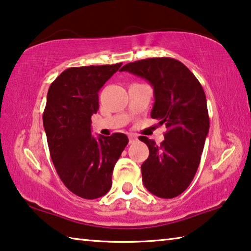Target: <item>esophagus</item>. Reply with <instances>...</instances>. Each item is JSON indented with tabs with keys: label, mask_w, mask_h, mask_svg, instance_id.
<instances>
[{
	"label": "esophagus",
	"mask_w": 251,
	"mask_h": 251,
	"mask_svg": "<svg viewBox=\"0 0 251 251\" xmlns=\"http://www.w3.org/2000/svg\"><path fill=\"white\" fill-rule=\"evenodd\" d=\"M128 138H129V144H133L135 142H137V137H136V136L133 135V134L129 135Z\"/></svg>",
	"instance_id": "34e87169"
}]
</instances>
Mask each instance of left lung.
<instances>
[{"label":"left lung","instance_id":"1","mask_svg":"<svg viewBox=\"0 0 251 251\" xmlns=\"http://www.w3.org/2000/svg\"><path fill=\"white\" fill-rule=\"evenodd\" d=\"M126 71L147 79L154 88L151 118L166 125L160 145L141 136L150 156L142 165L144 186L160 198H174L193 181L209 130L207 101L201 84L181 62L152 57L128 63Z\"/></svg>","mask_w":251,"mask_h":251}]
</instances>
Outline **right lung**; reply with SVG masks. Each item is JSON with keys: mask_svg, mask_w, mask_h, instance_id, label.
<instances>
[{"mask_svg": "<svg viewBox=\"0 0 251 251\" xmlns=\"http://www.w3.org/2000/svg\"><path fill=\"white\" fill-rule=\"evenodd\" d=\"M121 66L71 67L48 92L43 125L50 158L67 189L85 199L107 194L114 166L128 144L125 134L96 138L91 131V117L100 107L99 92Z\"/></svg>", "mask_w": 251, "mask_h": 251, "instance_id": "1", "label": "right lung"}]
</instances>
